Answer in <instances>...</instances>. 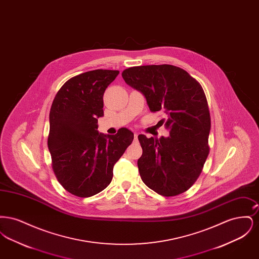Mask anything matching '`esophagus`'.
Instances as JSON below:
<instances>
[{"label": "esophagus", "instance_id": "34e87169", "mask_svg": "<svg viewBox=\"0 0 259 259\" xmlns=\"http://www.w3.org/2000/svg\"><path fill=\"white\" fill-rule=\"evenodd\" d=\"M134 139H135V141L138 140V133H135V134H134Z\"/></svg>", "mask_w": 259, "mask_h": 259}]
</instances>
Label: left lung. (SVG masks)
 Returning a JSON list of instances; mask_svg holds the SVG:
<instances>
[{"mask_svg": "<svg viewBox=\"0 0 259 259\" xmlns=\"http://www.w3.org/2000/svg\"><path fill=\"white\" fill-rule=\"evenodd\" d=\"M122 77L144 94L150 111L165 112L161 125L170 132L157 140L138 136L143 182L162 196L184 193L197 181L209 155L210 116L203 88L186 71L167 64L131 67Z\"/></svg>", "mask_w": 259, "mask_h": 259, "instance_id": "obj_1", "label": "left lung"}]
</instances>
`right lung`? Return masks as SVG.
<instances>
[{"label":"right lung","instance_id":"add662e5","mask_svg":"<svg viewBox=\"0 0 259 259\" xmlns=\"http://www.w3.org/2000/svg\"><path fill=\"white\" fill-rule=\"evenodd\" d=\"M118 71L94 70L67 80L50 112L48 146L52 169L62 186L77 197H90L111 184L114 164L134 139L127 128L99 134L103 96Z\"/></svg>","mask_w":259,"mask_h":259}]
</instances>
